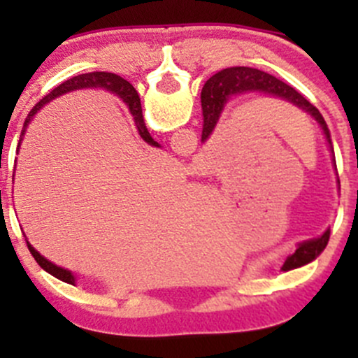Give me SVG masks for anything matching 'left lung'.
Masks as SVG:
<instances>
[{"label":"left lung","mask_w":358,"mask_h":358,"mask_svg":"<svg viewBox=\"0 0 358 358\" xmlns=\"http://www.w3.org/2000/svg\"><path fill=\"white\" fill-rule=\"evenodd\" d=\"M244 95H265L273 96V99L284 100V102L291 103L296 109L305 112L308 117L319 124L322 129V135L326 138L327 147L331 152V161H333L334 171H336V159L333 142H331L329 129H327L326 121H324L322 114H320L317 107H313L301 93L296 92L289 85L277 79L275 76L266 74V72L258 71V69L251 67H229L223 71L216 72L215 76L204 83V88L201 92V103H202V117H204V124H202V136L201 140L206 142L209 136L215 131L216 124H218L220 117H222L223 110L227 109L234 99H239ZM338 175V171H336ZM339 183V178H336ZM331 230L327 229L322 236L313 237V239L301 241L296 244V251L292 252L284 262L282 270L298 268V266L306 265L308 262L315 259L324 248L329 243Z\"/></svg>","instance_id":"8db88e82"}]
</instances>
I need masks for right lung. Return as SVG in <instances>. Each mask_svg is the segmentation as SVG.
<instances>
[{"instance_id": "obj_1", "label": "right lung", "mask_w": 358, "mask_h": 358, "mask_svg": "<svg viewBox=\"0 0 358 358\" xmlns=\"http://www.w3.org/2000/svg\"><path fill=\"white\" fill-rule=\"evenodd\" d=\"M88 88L106 90V92H110V93H114V95H117L119 99L124 102V106L128 107V110L131 112L133 119H135L136 129H138V135L142 136L143 142L149 143V145H152V147H161L156 140L150 136V133L147 131L145 122H143V115H142V103H140V96H138V93H136V90L133 88V86L129 85L126 79H122L121 76L112 74V72L95 71V72H86V74H79V76H74V78L67 79V81H64L62 85H59L55 90H52V92H50L45 99L39 100V102L32 107V110L29 112L27 119H25V122H24L22 135H20L19 147H17V154H19L20 143H22L25 131H27V126L31 124V121L34 119V115L38 114V110H41L46 103H50L52 100L59 99V96L66 95V93L76 92V90H88ZM24 237H25V234H24ZM25 243H27L29 251H31V255L34 256V259L38 262V265L41 266L43 270H46V272L52 273V275L57 277V279L64 280V282L76 284V275L71 272V270L62 268V266L55 265V263H52L50 259H46L41 252L36 251V249L32 248V244L29 243L27 239H25Z\"/></svg>"}]
</instances>
